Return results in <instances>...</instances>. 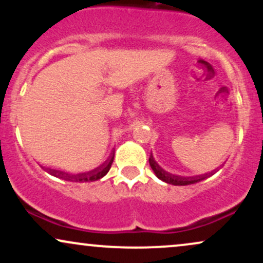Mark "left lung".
Instances as JSON below:
<instances>
[{
  "label": "left lung",
  "mask_w": 263,
  "mask_h": 263,
  "mask_svg": "<svg viewBox=\"0 0 263 263\" xmlns=\"http://www.w3.org/2000/svg\"><path fill=\"white\" fill-rule=\"evenodd\" d=\"M149 165L159 179L168 184H172V185H189V184L198 183L200 182V180L205 179L209 174L213 173V172H211L209 174L206 173V174H203V176H197V177H182V176H177V174H172L170 172L163 170L161 165L155 161L152 153H151L149 156Z\"/></svg>",
  "instance_id": "left-lung-1"
}]
</instances>
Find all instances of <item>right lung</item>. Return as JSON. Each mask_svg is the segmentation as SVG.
<instances>
[{
  "instance_id": "add662e5",
  "label": "right lung",
  "mask_w": 263,
  "mask_h": 263,
  "mask_svg": "<svg viewBox=\"0 0 263 263\" xmlns=\"http://www.w3.org/2000/svg\"><path fill=\"white\" fill-rule=\"evenodd\" d=\"M112 162H114V157H110V158L105 161V163H102L100 167L95 168V170H91L89 172H85V173L74 174V176L65 173V172L55 171V170H48V172H49V173L54 177L62 178V179H65V180H71V182H93V180H99L100 178L106 176L107 172L110 171Z\"/></svg>"
}]
</instances>
